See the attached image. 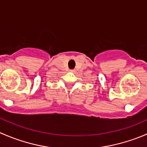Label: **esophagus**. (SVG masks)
Here are the masks:
<instances>
[{
    "label": "esophagus",
    "instance_id": "esophagus-1",
    "mask_svg": "<svg viewBox=\"0 0 147 147\" xmlns=\"http://www.w3.org/2000/svg\"><path fill=\"white\" fill-rule=\"evenodd\" d=\"M69 72H75V69H69Z\"/></svg>",
    "mask_w": 147,
    "mask_h": 147
}]
</instances>
